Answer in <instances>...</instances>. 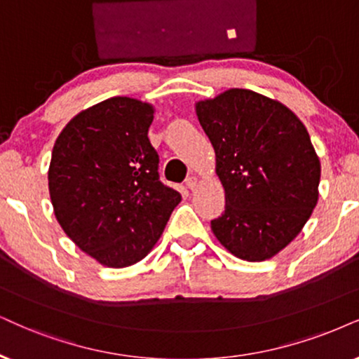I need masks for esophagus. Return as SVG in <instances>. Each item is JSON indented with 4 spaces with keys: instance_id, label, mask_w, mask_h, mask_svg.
Returning <instances> with one entry per match:
<instances>
[{
    "instance_id": "34e87169",
    "label": "esophagus",
    "mask_w": 359,
    "mask_h": 359,
    "mask_svg": "<svg viewBox=\"0 0 359 359\" xmlns=\"http://www.w3.org/2000/svg\"><path fill=\"white\" fill-rule=\"evenodd\" d=\"M185 185H187L190 190H194L195 187H197V177H194V175L187 177V180H185Z\"/></svg>"
}]
</instances>
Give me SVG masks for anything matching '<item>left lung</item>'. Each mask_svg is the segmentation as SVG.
Instances as JSON below:
<instances>
[{"instance_id":"1","label":"left lung","mask_w":359,"mask_h":359,"mask_svg":"<svg viewBox=\"0 0 359 359\" xmlns=\"http://www.w3.org/2000/svg\"><path fill=\"white\" fill-rule=\"evenodd\" d=\"M195 109L225 189L213 233L242 260H269L302 232L318 202L321 169L306 127L287 106L248 89H229Z\"/></svg>"}]
</instances>
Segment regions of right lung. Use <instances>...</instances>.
Returning a JSON list of instances; mask_svg holds the SVG:
<instances>
[{"mask_svg":"<svg viewBox=\"0 0 359 359\" xmlns=\"http://www.w3.org/2000/svg\"><path fill=\"white\" fill-rule=\"evenodd\" d=\"M152 119L151 104L106 99L72 117L53 149L54 215L81 250L111 269L142 260L182 198L158 179Z\"/></svg>","mask_w":359,"mask_h":359,"instance_id":"right-lung-1","label":"right lung"}]
</instances>
